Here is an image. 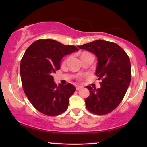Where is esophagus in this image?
Instances as JSON below:
<instances>
[{"label":"esophagus","mask_w":147,"mask_h":147,"mask_svg":"<svg viewBox=\"0 0 147 147\" xmlns=\"http://www.w3.org/2000/svg\"><path fill=\"white\" fill-rule=\"evenodd\" d=\"M82 88V86H76V90H80V89Z\"/></svg>","instance_id":"obj_1"}]
</instances>
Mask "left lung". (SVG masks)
Here are the masks:
<instances>
[{
  "label": "left lung",
  "instance_id": "left-lung-1",
  "mask_svg": "<svg viewBox=\"0 0 147 147\" xmlns=\"http://www.w3.org/2000/svg\"><path fill=\"white\" fill-rule=\"evenodd\" d=\"M97 57L95 75L102 79L101 87L90 86V95L86 99L87 109L96 115H105L113 111L122 102L131 82L129 57L119 45L112 42L96 40L78 46Z\"/></svg>",
  "mask_w": 147,
  "mask_h": 147
}]
</instances>
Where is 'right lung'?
<instances>
[{"label":"right lung","instance_id":"1","mask_svg":"<svg viewBox=\"0 0 147 147\" xmlns=\"http://www.w3.org/2000/svg\"><path fill=\"white\" fill-rule=\"evenodd\" d=\"M79 49L52 39L37 40L25 51L20 65L22 85L31 104L49 116L60 115L68 109L75 88L68 83L57 85L52 75L60 69L63 57Z\"/></svg>","mask_w":147,"mask_h":147}]
</instances>
